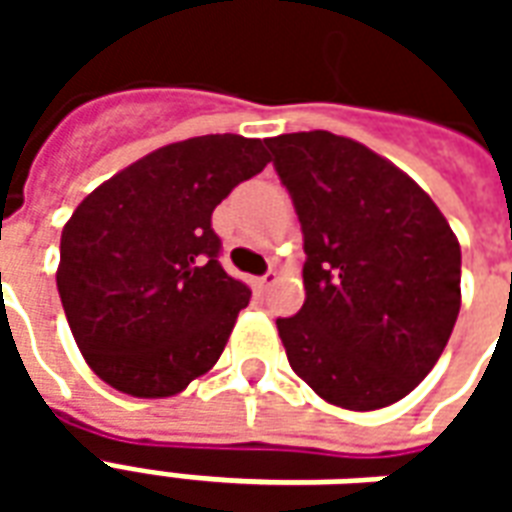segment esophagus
Returning a JSON list of instances; mask_svg holds the SVG:
<instances>
[{"label": "esophagus", "mask_w": 512, "mask_h": 512, "mask_svg": "<svg viewBox=\"0 0 512 512\" xmlns=\"http://www.w3.org/2000/svg\"><path fill=\"white\" fill-rule=\"evenodd\" d=\"M279 282V274L277 271H268V274H263V277L257 279V288L260 290H268V288H274Z\"/></svg>", "instance_id": "1"}]
</instances>
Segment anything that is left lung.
Wrapping results in <instances>:
<instances>
[{"label": "left lung", "instance_id": "1", "mask_svg": "<svg viewBox=\"0 0 512 512\" xmlns=\"http://www.w3.org/2000/svg\"><path fill=\"white\" fill-rule=\"evenodd\" d=\"M304 233L307 299L277 318L293 373L326 403H397L439 362L461 310V246L403 169L329 131L266 139Z\"/></svg>", "mask_w": 512, "mask_h": 512}]
</instances>
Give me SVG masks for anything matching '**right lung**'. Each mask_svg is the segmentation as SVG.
Here are the masks:
<instances>
[{"label": "right lung", "mask_w": 512, "mask_h": 512, "mask_svg": "<svg viewBox=\"0 0 512 512\" xmlns=\"http://www.w3.org/2000/svg\"><path fill=\"white\" fill-rule=\"evenodd\" d=\"M271 156L266 139L208 134L158 147L87 194L62 227L57 290L93 373L169 397L222 356L252 290L219 263L211 213Z\"/></svg>", "instance_id": "add662e5"}]
</instances>
